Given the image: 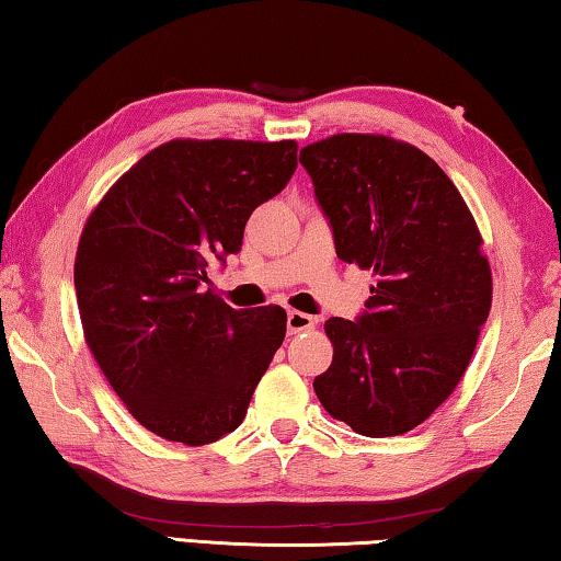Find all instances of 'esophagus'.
I'll return each instance as SVG.
<instances>
[{
	"label": "esophagus",
	"mask_w": 561,
	"mask_h": 561,
	"mask_svg": "<svg viewBox=\"0 0 561 561\" xmlns=\"http://www.w3.org/2000/svg\"><path fill=\"white\" fill-rule=\"evenodd\" d=\"M317 319L304 314V311H289L287 314V329L289 334H299V331H307V329H314Z\"/></svg>",
	"instance_id": "esophagus-1"
}]
</instances>
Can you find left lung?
<instances>
[{"mask_svg": "<svg viewBox=\"0 0 561 561\" xmlns=\"http://www.w3.org/2000/svg\"><path fill=\"white\" fill-rule=\"evenodd\" d=\"M299 163L339 260L376 277L364 314L324 324L334 360L314 391L360 435H403L448 401L488 321L480 230L443 168L403 140L336 133L301 148Z\"/></svg>", "mask_w": 561, "mask_h": 561, "instance_id": "1", "label": "left lung"}]
</instances>
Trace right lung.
Listing matches in <instances>:
<instances>
[{
	"instance_id": "1",
	"label": "right lung",
	"mask_w": 561,
	"mask_h": 561,
	"mask_svg": "<svg viewBox=\"0 0 561 561\" xmlns=\"http://www.w3.org/2000/svg\"><path fill=\"white\" fill-rule=\"evenodd\" d=\"M294 170V140L175 138L89 215L73 264L83 336L128 413L160 438L232 433L282 346L287 311L227 307L207 272L240 252L254 207Z\"/></svg>"
}]
</instances>
